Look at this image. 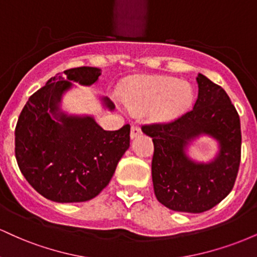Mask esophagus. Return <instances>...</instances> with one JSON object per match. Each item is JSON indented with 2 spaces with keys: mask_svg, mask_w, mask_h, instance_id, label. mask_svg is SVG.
I'll return each mask as SVG.
<instances>
[{
  "mask_svg": "<svg viewBox=\"0 0 257 257\" xmlns=\"http://www.w3.org/2000/svg\"><path fill=\"white\" fill-rule=\"evenodd\" d=\"M140 134H141V129L139 128L138 125H132V128H131V138L132 139H135V138H138Z\"/></svg>",
  "mask_w": 257,
  "mask_h": 257,
  "instance_id": "34e87169",
  "label": "esophagus"
}]
</instances>
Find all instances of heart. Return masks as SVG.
<instances>
[{"label": "heart", "mask_w": 257, "mask_h": 257, "mask_svg": "<svg viewBox=\"0 0 257 257\" xmlns=\"http://www.w3.org/2000/svg\"><path fill=\"white\" fill-rule=\"evenodd\" d=\"M123 102L131 111L149 108V117L166 122L181 114L193 100V88L188 82L167 76L134 78L123 89Z\"/></svg>", "instance_id": "1"}]
</instances>
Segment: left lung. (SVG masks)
I'll return each mask as SVG.
<instances>
[{
    "instance_id": "8db88e82",
    "label": "left lung",
    "mask_w": 257,
    "mask_h": 257,
    "mask_svg": "<svg viewBox=\"0 0 257 257\" xmlns=\"http://www.w3.org/2000/svg\"><path fill=\"white\" fill-rule=\"evenodd\" d=\"M198 98L193 108L166 124L144 125L152 138V181L156 198L182 213H203L231 192L240 163L241 133L238 112L220 85L197 76ZM200 136L217 141L219 150L209 162L194 161L188 146Z\"/></svg>"
}]
</instances>
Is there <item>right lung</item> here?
Returning a JSON list of instances; mask_svg holds the SVG:
<instances>
[{
  "label": "right lung",
  "mask_w": 257,
  "mask_h": 257,
  "mask_svg": "<svg viewBox=\"0 0 257 257\" xmlns=\"http://www.w3.org/2000/svg\"><path fill=\"white\" fill-rule=\"evenodd\" d=\"M101 70L82 66L58 73L29 98L16 126V158L24 178L44 198L58 203L93 199L108 185L129 149L131 125L104 131L90 114L61 108L72 82L91 85ZM102 106L114 110L106 96Z\"/></svg>",
  "instance_id": "obj_1"
}]
</instances>
